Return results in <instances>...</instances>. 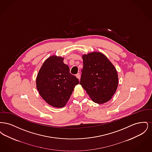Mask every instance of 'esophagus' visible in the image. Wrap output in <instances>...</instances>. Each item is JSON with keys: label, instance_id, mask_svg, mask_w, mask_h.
I'll return each mask as SVG.
<instances>
[{"label": "esophagus", "instance_id": "34e87169", "mask_svg": "<svg viewBox=\"0 0 152 152\" xmlns=\"http://www.w3.org/2000/svg\"><path fill=\"white\" fill-rule=\"evenodd\" d=\"M76 76L80 80V74L79 73H77V74L76 75Z\"/></svg>", "mask_w": 152, "mask_h": 152}]
</instances>
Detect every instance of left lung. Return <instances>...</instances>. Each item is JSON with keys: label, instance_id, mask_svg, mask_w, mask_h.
<instances>
[{"label": "left lung", "instance_id": "left-lung-1", "mask_svg": "<svg viewBox=\"0 0 152 152\" xmlns=\"http://www.w3.org/2000/svg\"><path fill=\"white\" fill-rule=\"evenodd\" d=\"M83 68L80 85L91 99L103 104L111 99L118 86V75L113 65L100 52L83 56Z\"/></svg>", "mask_w": 152, "mask_h": 152}]
</instances>
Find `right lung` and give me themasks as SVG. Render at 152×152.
I'll list each match as a JSON object with an SVG mask.
<instances>
[{"label":"right lung","instance_id":"1","mask_svg":"<svg viewBox=\"0 0 152 152\" xmlns=\"http://www.w3.org/2000/svg\"><path fill=\"white\" fill-rule=\"evenodd\" d=\"M63 58L55 56L47 59L36 78V87L39 94L51 106H65L79 79L69 71Z\"/></svg>","mask_w":152,"mask_h":152}]
</instances>
